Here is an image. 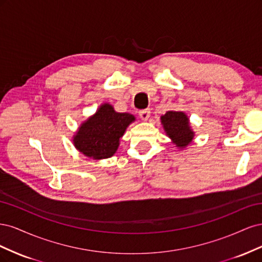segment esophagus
Returning a JSON list of instances; mask_svg holds the SVG:
<instances>
[{"label": "esophagus", "mask_w": 262, "mask_h": 262, "mask_svg": "<svg viewBox=\"0 0 262 262\" xmlns=\"http://www.w3.org/2000/svg\"><path fill=\"white\" fill-rule=\"evenodd\" d=\"M149 114H150L149 109H143V110H140V112H139L140 118L142 119V120H144V121H146L147 119L149 118Z\"/></svg>", "instance_id": "esophagus-1"}]
</instances>
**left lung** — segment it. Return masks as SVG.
Returning a JSON list of instances; mask_svg holds the SVG:
<instances>
[{"instance_id": "obj_1", "label": "left lung", "mask_w": 262, "mask_h": 262, "mask_svg": "<svg viewBox=\"0 0 262 262\" xmlns=\"http://www.w3.org/2000/svg\"><path fill=\"white\" fill-rule=\"evenodd\" d=\"M163 128L179 148H185L192 142L194 132L189 123V118L182 112H167L161 117Z\"/></svg>"}]
</instances>
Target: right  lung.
I'll return each instance as SVG.
<instances>
[{
    "mask_svg": "<svg viewBox=\"0 0 262 262\" xmlns=\"http://www.w3.org/2000/svg\"><path fill=\"white\" fill-rule=\"evenodd\" d=\"M136 118L130 114L116 113L112 105L102 104L95 115L78 128L73 144L82 154L93 160L112 157L128 125Z\"/></svg>",
    "mask_w": 262,
    "mask_h": 262,
    "instance_id": "obj_1",
    "label": "right lung"
}]
</instances>
